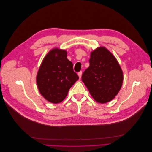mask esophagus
I'll return each mask as SVG.
<instances>
[{"mask_svg": "<svg viewBox=\"0 0 152 152\" xmlns=\"http://www.w3.org/2000/svg\"><path fill=\"white\" fill-rule=\"evenodd\" d=\"M78 76H79L80 79H81V77H82V71H80V72H79L78 73Z\"/></svg>", "mask_w": 152, "mask_h": 152, "instance_id": "obj_1", "label": "esophagus"}]
</instances>
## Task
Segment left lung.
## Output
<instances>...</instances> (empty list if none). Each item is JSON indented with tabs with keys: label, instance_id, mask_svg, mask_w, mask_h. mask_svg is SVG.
Masks as SVG:
<instances>
[{
	"label": "left lung",
	"instance_id": "8db88e82",
	"mask_svg": "<svg viewBox=\"0 0 152 152\" xmlns=\"http://www.w3.org/2000/svg\"><path fill=\"white\" fill-rule=\"evenodd\" d=\"M89 61L82 82L96 102L110 101L120 90L124 80L117 59L106 48L101 47L92 51Z\"/></svg>",
	"mask_w": 152,
	"mask_h": 152
}]
</instances>
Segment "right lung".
Wrapping results in <instances>:
<instances>
[{
  "label": "right lung",
  "instance_id": "obj_1",
  "mask_svg": "<svg viewBox=\"0 0 152 152\" xmlns=\"http://www.w3.org/2000/svg\"><path fill=\"white\" fill-rule=\"evenodd\" d=\"M79 79L73 64L66 58V51L53 49L42 63L37 76L40 94L47 101L59 103L65 99L70 88Z\"/></svg>",
  "mask_w": 152,
  "mask_h": 152
}]
</instances>
